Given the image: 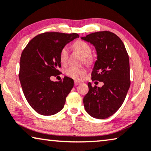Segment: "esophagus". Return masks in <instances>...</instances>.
<instances>
[{
    "instance_id": "obj_1",
    "label": "esophagus",
    "mask_w": 151,
    "mask_h": 151,
    "mask_svg": "<svg viewBox=\"0 0 151 151\" xmlns=\"http://www.w3.org/2000/svg\"><path fill=\"white\" fill-rule=\"evenodd\" d=\"M81 83V82L78 81H75V86H78V85H80Z\"/></svg>"
}]
</instances>
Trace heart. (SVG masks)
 I'll return each mask as SVG.
<instances>
[{"instance_id": "heart-1", "label": "heart", "mask_w": 151, "mask_h": 151, "mask_svg": "<svg viewBox=\"0 0 151 151\" xmlns=\"http://www.w3.org/2000/svg\"><path fill=\"white\" fill-rule=\"evenodd\" d=\"M73 48L84 57V61L87 64L91 65L94 63V57L91 55L92 48L88 43L83 40H77L73 44ZM68 58V49L67 46H63L59 52V60L62 64H65L67 63ZM86 69L83 67L70 66L65 70V75L76 80L82 79L86 75Z\"/></svg>"}]
</instances>
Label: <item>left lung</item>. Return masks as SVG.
I'll return each mask as SVG.
<instances>
[{
    "instance_id": "left-lung-1",
    "label": "left lung",
    "mask_w": 151,
    "mask_h": 151,
    "mask_svg": "<svg viewBox=\"0 0 151 151\" xmlns=\"http://www.w3.org/2000/svg\"><path fill=\"white\" fill-rule=\"evenodd\" d=\"M81 39L93 44L97 52L92 80L104 83L99 88L88 83L85 109L93 118H107L121 107L130 87L129 55L120 38L110 31L92 33Z\"/></svg>"
}]
</instances>
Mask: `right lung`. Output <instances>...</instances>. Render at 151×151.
I'll list each match as a JSON object with an SVG mask.
<instances>
[{
    "mask_svg": "<svg viewBox=\"0 0 151 151\" xmlns=\"http://www.w3.org/2000/svg\"><path fill=\"white\" fill-rule=\"evenodd\" d=\"M78 37L77 33L46 32L33 37L23 50L19 79L27 102L38 114L51 116L63 109L74 81L64 76L54 82L50 77L61 73V48Z\"/></svg>",
    "mask_w": 151,
    "mask_h": 151,
    "instance_id": "1",
    "label": "right lung"
}]
</instances>
